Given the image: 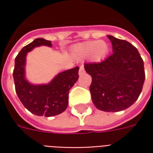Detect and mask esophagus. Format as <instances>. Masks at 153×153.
I'll return each instance as SVG.
<instances>
[{
    "label": "esophagus",
    "instance_id": "34e87169",
    "mask_svg": "<svg viewBox=\"0 0 153 153\" xmlns=\"http://www.w3.org/2000/svg\"><path fill=\"white\" fill-rule=\"evenodd\" d=\"M84 73V68H83V65H81L79 67V74H83Z\"/></svg>",
    "mask_w": 153,
    "mask_h": 153
}]
</instances>
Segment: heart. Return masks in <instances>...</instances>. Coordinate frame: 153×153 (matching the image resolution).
Masks as SVG:
<instances>
[{
	"label": "heart",
	"instance_id": "b5f03b06",
	"mask_svg": "<svg viewBox=\"0 0 153 153\" xmlns=\"http://www.w3.org/2000/svg\"><path fill=\"white\" fill-rule=\"evenodd\" d=\"M108 51L107 45L104 41L88 42L79 45L74 50V53L80 59L87 58L89 56L95 60H100L106 56Z\"/></svg>",
	"mask_w": 153,
	"mask_h": 153
}]
</instances>
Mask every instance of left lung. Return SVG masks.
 I'll return each mask as SVG.
<instances>
[{"mask_svg": "<svg viewBox=\"0 0 153 153\" xmlns=\"http://www.w3.org/2000/svg\"><path fill=\"white\" fill-rule=\"evenodd\" d=\"M113 53L98 63L84 65L92 77L90 93L97 108L107 112L127 109L138 99L145 80L143 60L137 48L108 35Z\"/></svg>", "mask_w": 153, "mask_h": 153, "instance_id": "left-lung-1", "label": "left lung"}]
</instances>
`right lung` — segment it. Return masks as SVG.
<instances>
[{
    "label": "right lung",
    "mask_w": 153,
    "mask_h": 153,
    "mask_svg": "<svg viewBox=\"0 0 153 153\" xmlns=\"http://www.w3.org/2000/svg\"><path fill=\"white\" fill-rule=\"evenodd\" d=\"M40 46L51 47V42L43 38H37L22 48L15 58L13 77L15 92L25 108L36 115L50 117L66 110L69 92L79 79V67L58 74L47 84H32L25 78L26 56L28 51Z\"/></svg>",
    "instance_id": "right-lung-1"
}]
</instances>
